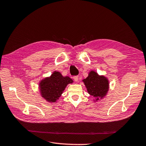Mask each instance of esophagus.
<instances>
[{"instance_id":"1","label":"esophagus","mask_w":146,"mask_h":146,"mask_svg":"<svg viewBox=\"0 0 146 146\" xmlns=\"http://www.w3.org/2000/svg\"><path fill=\"white\" fill-rule=\"evenodd\" d=\"M78 76H73V79H74V80L75 81H78Z\"/></svg>"}]
</instances>
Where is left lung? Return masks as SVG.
Here are the masks:
<instances>
[{"mask_svg":"<svg viewBox=\"0 0 146 146\" xmlns=\"http://www.w3.org/2000/svg\"><path fill=\"white\" fill-rule=\"evenodd\" d=\"M83 82L90 95L98 98L105 96L109 88L108 80L103 76H99L94 72H91L89 76L84 79Z\"/></svg>","mask_w":146,"mask_h":146,"instance_id":"1","label":"left lung"}]
</instances>
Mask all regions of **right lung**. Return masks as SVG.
<instances>
[{
  "label": "right lung",
  "instance_id": "1",
  "mask_svg": "<svg viewBox=\"0 0 146 146\" xmlns=\"http://www.w3.org/2000/svg\"><path fill=\"white\" fill-rule=\"evenodd\" d=\"M73 80L68 76H63L62 74L55 72L50 78H46L40 83V92L47 101L55 103L63 93L68 84Z\"/></svg>",
  "mask_w": 146,
  "mask_h": 146
}]
</instances>
